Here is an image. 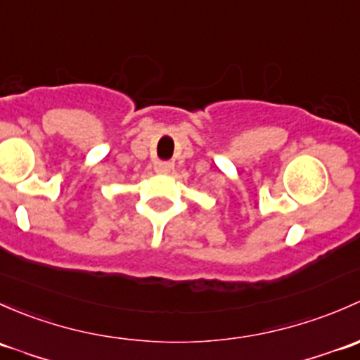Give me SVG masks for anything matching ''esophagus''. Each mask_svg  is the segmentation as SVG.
Here are the masks:
<instances>
[{"mask_svg":"<svg viewBox=\"0 0 360 360\" xmlns=\"http://www.w3.org/2000/svg\"><path fill=\"white\" fill-rule=\"evenodd\" d=\"M172 168H173L172 161H159L158 165H155V172L162 173V175H166V173L172 172Z\"/></svg>","mask_w":360,"mask_h":360,"instance_id":"34e87169","label":"esophagus"}]
</instances>
